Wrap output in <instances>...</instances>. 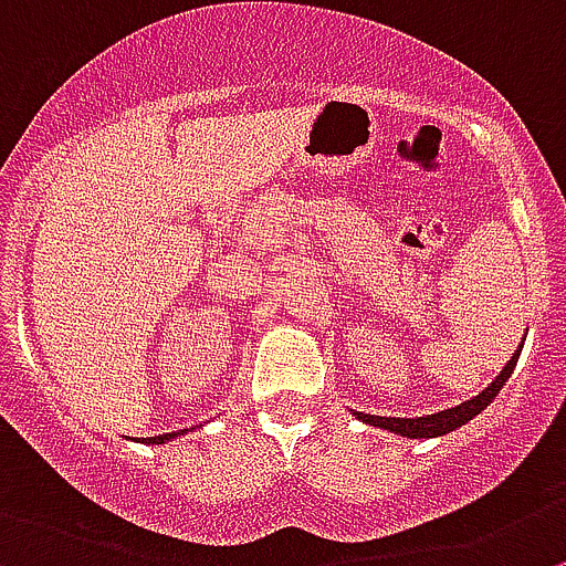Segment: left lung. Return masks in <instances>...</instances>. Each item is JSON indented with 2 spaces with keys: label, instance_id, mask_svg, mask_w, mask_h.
Returning a JSON list of instances; mask_svg holds the SVG:
<instances>
[{
  "label": "left lung",
  "instance_id": "obj_1",
  "mask_svg": "<svg viewBox=\"0 0 566 566\" xmlns=\"http://www.w3.org/2000/svg\"><path fill=\"white\" fill-rule=\"evenodd\" d=\"M520 353H522V347H516L514 355H511V360L503 367V373H500L497 378H494L492 384L481 391V395L470 397V400H464L461 406L444 408V411H436V413H424V417H375V413H358V411H353V417L360 419V422L373 424V428L389 430V433L402 436V439H439V436H448V433H453V430L464 428L470 419H475L478 413H481L483 408H486L489 402L500 395V389L505 386V380H509L511 373H514Z\"/></svg>",
  "mask_w": 566,
  "mask_h": 566
}]
</instances>
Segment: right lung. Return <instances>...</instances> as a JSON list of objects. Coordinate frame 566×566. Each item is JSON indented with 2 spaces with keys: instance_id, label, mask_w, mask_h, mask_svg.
Wrapping results in <instances>:
<instances>
[{
  "instance_id": "1",
  "label": "right lung",
  "mask_w": 566,
  "mask_h": 566,
  "mask_svg": "<svg viewBox=\"0 0 566 566\" xmlns=\"http://www.w3.org/2000/svg\"><path fill=\"white\" fill-rule=\"evenodd\" d=\"M188 430H175V433H164V436H149V439H142L144 444H166V441H175L177 436H186Z\"/></svg>"
}]
</instances>
